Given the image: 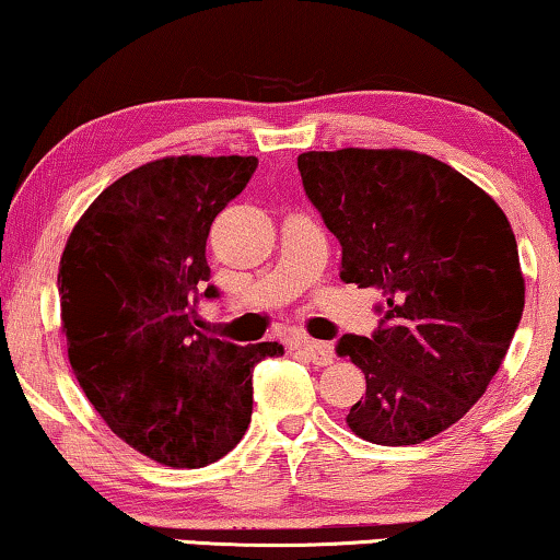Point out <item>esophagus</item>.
<instances>
[{
    "label": "esophagus",
    "mask_w": 560,
    "mask_h": 560,
    "mask_svg": "<svg viewBox=\"0 0 560 560\" xmlns=\"http://www.w3.org/2000/svg\"><path fill=\"white\" fill-rule=\"evenodd\" d=\"M295 348L300 353H305V359L313 361L315 366H328V363H334V351H330L328 343H320V340L298 338Z\"/></svg>",
    "instance_id": "1"
}]
</instances>
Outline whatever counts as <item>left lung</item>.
Returning a JSON list of instances; mask_svg holds the SVG:
<instances>
[{
	"instance_id": "8db88e82",
	"label": "left lung",
	"mask_w": 560,
	"mask_h": 560,
	"mask_svg": "<svg viewBox=\"0 0 560 560\" xmlns=\"http://www.w3.org/2000/svg\"><path fill=\"white\" fill-rule=\"evenodd\" d=\"M298 172L343 249L340 280L386 298L374 336L338 340L366 376L346 424L384 447L436 436L485 394L521 323L525 280L505 212L407 149L307 151Z\"/></svg>"
}]
</instances>
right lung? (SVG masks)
<instances>
[{"mask_svg": "<svg viewBox=\"0 0 560 560\" xmlns=\"http://www.w3.org/2000/svg\"><path fill=\"white\" fill-rule=\"evenodd\" d=\"M255 156L149 161L85 209L60 257L62 334L78 384L128 447L166 467H205L253 417V369L282 346H234L194 328L217 298L207 237L245 189Z\"/></svg>", "mask_w": 560, "mask_h": 560, "instance_id": "add662e5", "label": "right lung"}]
</instances>
